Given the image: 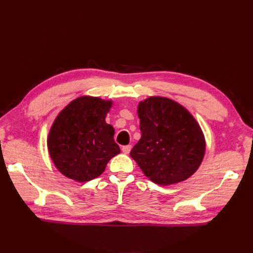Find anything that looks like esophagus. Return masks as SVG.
Wrapping results in <instances>:
<instances>
[{
    "label": "esophagus",
    "instance_id": "1",
    "mask_svg": "<svg viewBox=\"0 0 253 253\" xmlns=\"http://www.w3.org/2000/svg\"><path fill=\"white\" fill-rule=\"evenodd\" d=\"M131 149H132L131 145H124V147H122V152H123L124 154H129L130 151H131Z\"/></svg>",
    "mask_w": 253,
    "mask_h": 253
}]
</instances>
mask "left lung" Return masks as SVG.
<instances>
[{"label": "left lung", "mask_w": 253, "mask_h": 253, "mask_svg": "<svg viewBox=\"0 0 253 253\" xmlns=\"http://www.w3.org/2000/svg\"><path fill=\"white\" fill-rule=\"evenodd\" d=\"M141 137L130 152L144 175L169 185L193 175L205 154L203 132L176 101L149 97L138 104Z\"/></svg>", "instance_id": "left-lung-1"}]
</instances>
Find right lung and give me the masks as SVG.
I'll list each match as a JSON object with an SVG mask.
<instances>
[{
  "label": "right lung",
  "mask_w": 253,
  "mask_h": 253,
  "mask_svg": "<svg viewBox=\"0 0 253 253\" xmlns=\"http://www.w3.org/2000/svg\"><path fill=\"white\" fill-rule=\"evenodd\" d=\"M111 100L82 96L73 100L55 119L48 135V151L63 175L84 182L99 176L120 152L115 130L106 124Z\"/></svg>",
  "instance_id": "add662e5"
}]
</instances>
